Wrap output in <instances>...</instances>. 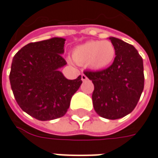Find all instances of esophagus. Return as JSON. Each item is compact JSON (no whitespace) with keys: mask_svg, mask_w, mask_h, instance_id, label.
I'll use <instances>...</instances> for the list:
<instances>
[{"mask_svg":"<svg viewBox=\"0 0 158 158\" xmlns=\"http://www.w3.org/2000/svg\"><path fill=\"white\" fill-rule=\"evenodd\" d=\"M81 79H82V81H85V80H87V77L85 74H81Z\"/></svg>","mask_w":158,"mask_h":158,"instance_id":"obj_1","label":"esophagus"}]
</instances>
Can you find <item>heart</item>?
Masks as SVG:
<instances>
[{"instance_id":"obj_1","label":"heart","mask_w":158,"mask_h":158,"mask_svg":"<svg viewBox=\"0 0 158 158\" xmlns=\"http://www.w3.org/2000/svg\"><path fill=\"white\" fill-rule=\"evenodd\" d=\"M115 48L108 40H90L76 46L72 52L74 62L87 64L94 70L108 67L115 57Z\"/></svg>"}]
</instances>
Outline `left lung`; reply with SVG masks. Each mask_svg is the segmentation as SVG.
I'll return each instance as SVG.
<instances>
[{
	"instance_id": "left-lung-1",
	"label": "left lung",
	"mask_w": 158,
	"mask_h": 158,
	"mask_svg": "<svg viewBox=\"0 0 158 158\" xmlns=\"http://www.w3.org/2000/svg\"><path fill=\"white\" fill-rule=\"evenodd\" d=\"M115 48V57L108 68L85 71L94 90L92 95L95 112L100 116L115 120L126 116L137 105L143 91V58L131 44L109 37Z\"/></svg>"
}]
</instances>
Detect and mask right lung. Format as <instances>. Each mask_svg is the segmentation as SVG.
Wrapping results in <instances>:
<instances>
[{"mask_svg": "<svg viewBox=\"0 0 158 158\" xmlns=\"http://www.w3.org/2000/svg\"><path fill=\"white\" fill-rule=\"evenodd\" d=\"M65 39L53 37L30 43L13 57L9 80L15 99L30 116L50 121L64 116L82 84L81 76L67 79L59 71Z\"/></svg>", "mask_w": 158, "mask_h": 158, "instance_id": "add662e5", "label": "right lung"}]
</instances>
